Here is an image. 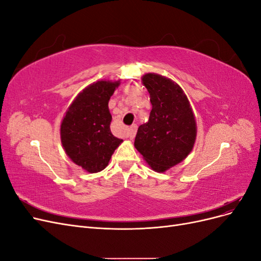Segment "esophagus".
Wrapping results in <instances>:
<instances>
[{
    "mask_svg": "<svg viewBox=\"0 0 261 261\" xmlns=\"http://www.w3.org/2000/svg\"><path fill=\"white\" fill-rule=\"evenodd\" d=\"M136 133H137V125L134 124V125H132L130 127H129L128 133H127V136H128L130 139H133L134 137H135Z\"/></svg>",
    "mask_w": 261,
    "mask_h": 261,
    "instance_id": "34e87169",
    "label": "esophagus"
}]
</instances>
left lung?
<instances>
[{"label":"left lung","mask_w":261,"mask_h":261,"mask_svg":"<svg viewBox=\"0 0 261 261\" xmlns=\"http://www.w3.org/2000/svg\"><path fill=\"white\" fill-rule=\"evenodd\" d=\"M143 84L152 110L149 121L138 127L134 145L150 168L164 172L192 151L197 133L195 116L186 94L173 81L149 73Z\"/></svg>","instance_id":"left-lung-1"}]
</instances>
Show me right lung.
Segmentation results:
<instances>
[{
  "instance_id": "obj_1",
  "label": "right lung",
  "mask_w": 261,
  "mask_h": 261,
  "mask_svg": "<svg viewBox=\"0 0 261 261\" xmlns=\"http://www.w3.org/2000/svg\"><path fill=\"white\" fill-rule=\"evenodd\" d=\"M120 82L100 81L85 88L61 124V140L74 163L90 173L103 170L122 139L110 129L109 100Z\"/></svg>"
}]
</instances>
